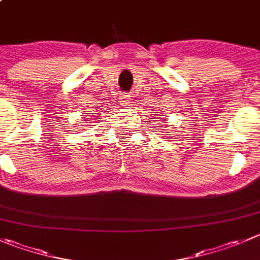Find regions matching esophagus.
Returning <instances> with one entry per match:
<instances>
[{
  "label": "esophagus",
  "instance_id": "34e87169",
  "mask_svg": "<svg viewBox=\"0 0 260 260\" xmlns=\"http://www.w3.org/2000/svg\"><path fill=\"white\" fill-rule=\"evenodd\" d=\"M131 103V97L128 96V94L125 93H122L120 96H119V104H120V106H128Z\"/></svg>",
  "mask_w": 260,
  "mask_h": 260
}]
</instances>
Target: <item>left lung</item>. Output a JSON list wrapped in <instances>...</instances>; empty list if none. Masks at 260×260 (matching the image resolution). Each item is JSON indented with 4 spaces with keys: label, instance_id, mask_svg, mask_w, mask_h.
I'll use <instances>...</instances> for the list:
<instances>
[{
    "label": "left lung",
    "instance_id": "left-lung-1",
    "mask_svg": "<svg viewBox=\"0 0 260 260\" xmlns=\"http://www.w3.org/2000/svg\"><path fill=\"white\" fill-rule=\"evenodd\" d=\"M160 116V115H159ZM161 118H166V116H164V115H161ZM160 120H166V119H160ZM159 129H160V128H159Z\"/></svg>",
    "mask_w": 260,
    "mask_h": 260
}]
</instances>
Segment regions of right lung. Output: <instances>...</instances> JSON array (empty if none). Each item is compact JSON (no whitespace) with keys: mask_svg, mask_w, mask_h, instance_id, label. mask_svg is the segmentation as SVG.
Listing matches in <instances>:
<instances>
[{"mask_svg":"<svg viewBox=\"0 0 260 260\" xmlns=\"http://www.w3.org/2000/svg\"><path fill=\"white\" fill-rule=\"evenodd\" d=\"M87 118H89V116H87Z\"/></svg>","mask_w":260,"mask_h":260,"instance_id":"add662e5","label":"right lung"}]
</instances>
